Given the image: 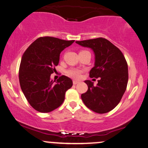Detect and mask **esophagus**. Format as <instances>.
I'll list each match as a JSON object with an SVG mask.
<instances>
[{
	"label": "esophagus",
	"mask_w": 148,
	"mask_h": 148,
	"mask_svg": "<svg viewBox=\"0 0 148 148\" xmlns=\"http://www.w3.org/2000/svg\"><path fill=\"white\" fill-rule=\"evenodd\" d=\"M73 83L74 85H75V84L79 83V82L77 81V80H73Z\"/></svg>",
	"instance_id": "obj_1"
}]
</instances>
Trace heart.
I'll return each mask as SVG.
<instances>
[{
	"mask_svg": "<svg viewBox=\"0 0 148 148\" xmlns=\"http://www.w3.org/2000/svg\"><path fill=\"white\" fill-rule=\"evenodd\" d=\"M83 71L81 69H79L77 68H71L70 69L67 70L66 71V74L70 77L74 79H79L82 75Z\"/></svg>",
	"mask_w": 148,
	"mask_h": 148,
	"instance_id": "heart-1",
	"label": "heart"
}]
</instances>
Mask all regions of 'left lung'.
Wrapping results in <instances>:
<instances>
[{
	"mask_svg": "<svg viewBox=\"0 0 148 148\" xmlns=\"http://www.w3.org/2000/svg\"><path fill=\"white\" fill-rule=\"evenodd\" d=\"M90 47L95 55V66L90 77L99 78L97 85L86 80L88 89L81 97L86 107L98 114L114 109L122 99L128 84V64L124 56L116 46L104 38L76 41Z\"/></svg>",
	"mask_w": 148,
	"mask_h": 148,
	"instance_id": "1",
	"label": "left lung"
}]
</instances>
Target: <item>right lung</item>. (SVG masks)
Masks as SVG:
<instances>
[{
	"mask_svg": "<svg viewBox=\"0 0 148 148\" xmlns=\"http://www.w3.org/2000/svg\"><path fill=\"white\" fill-rule=\"evenodd\" d=\"M74 41L39 37L23 54L19 70L20 87L29 104L38 112L48 113L60 107L66 90L72 87L68 77L62 75L55 83L50 76L58 64L61 51Z\"/></svg>",
	"mask_w": 148,
	"mask_h": 148,
	"instance_id": "right-lung-1",
	"label": "right lung"
}]
</instances>
